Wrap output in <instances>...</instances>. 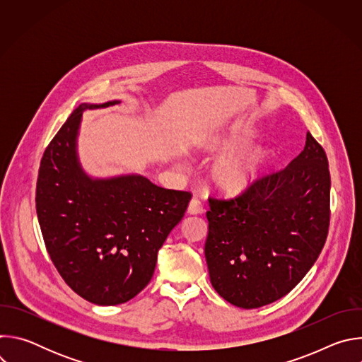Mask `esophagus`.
Here are the masks:
<instances>
[{"mask_svg": "<svg viewBox=\"0 0 362 362\" xmlns=\"http://www.w3.org/2000/svg\"><path fill=\"white\" fill-rule=\"evenodd\" d=\"M203 212V206L202 202L197 197H193L189 203V208H187V214L190 215H200Z\"/></svg>", "mask_w": 362, "mask_h": 362, "instance_id": "obj_1", "label": "esophagus"}]
</instances>
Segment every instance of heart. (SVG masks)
I'll return each instance as SVG.
<instances>
[{
    "instance_id": "obj_1",
    "label": "heart",
    "mask_w": 362,
    "mask_h": 362,
    "mask_svg": "<svg viewBox=\"0 0 362 362\" xmlns=\"http://www.w3.org/2000/svg\"><path fill=\"white\" fill-rule=\"evenodd\" d=\"M249 134L235 133L219 146V150L230 154L247 146ZM272 153L267 147L250 148L238 156L221 160L212 170V182L221 192L226 194H238L247 190L265 172Z\"/></svg>"
}]
</instances>
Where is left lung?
I'll return each mask as SVG.
<instances>
[{
    "instance_id": "1",
    "label": "left lung",
    "mask_w": 362,
    "mask_h": 362,
    "mask_svg": "<svg viewBox=\"0 0 362 362\" xmlns=\"http://www.w3.org/2000/svg\"><path fill=\"white\" fill-rule=\"evenodd\" d=\"M329 190L327 154L308 132L303 150L285 169L233 199L209 197L204 256L215 291L245 309L289 293L325 245Z\"/></svg>"
}]
</instances>
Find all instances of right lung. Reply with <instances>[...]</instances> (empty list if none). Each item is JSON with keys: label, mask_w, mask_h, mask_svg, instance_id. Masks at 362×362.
<instances>
[{"label": "right lung", "mask_w": 362, "mask_h": 362, "mask_svg": "<svg viewBox=\"0 0 362 362\" xmlns=\"http://www.w3.org/2000/svg\"><path fill=\"white\" fill-rule=\"evenodd\" d=\"M80 105L47 146L40 163L35 209L47 252L64 282L95 305H119L150 282L158 252L182 221L189 192L165 189L140 175L93 179L77 156L86 110Z\"/></svg>", "instance_id": "obj_1"}]
</instances>
